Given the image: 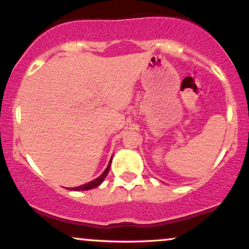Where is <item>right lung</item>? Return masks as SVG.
<instances>
[{
  "mask_svg": "<svg viewBox=\"0 0 249 249\" xmlns=\"http://www.w3.org/2000/svg\"><path fill=\"white\" fill-rule=\"evenodd\" d=\"M110 161H112V159L109 160V164H108V166L106 167V170H105L104 173H102V175L100 176V177H97L96 179L91 180V182H89V183H85V184H83V185H79V187L72 188L71 190H89V189H94V188L99 187V185L101 184L102 182H104V179H105V178H106L107 173H108V171H109V167H110Z\"/></svg>",
  "mask_w": 249,
  "mask_h": 249,
  "instance_id": "1",
  "label": "right lung"
}]
</instances>
